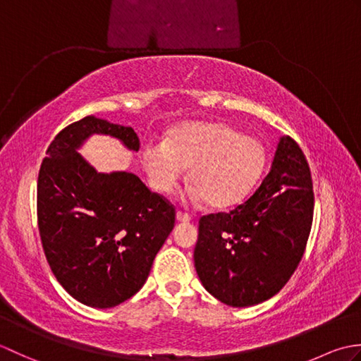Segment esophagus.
Segmentation results:
<instances>
[{
    "instance_id": "1",
    "label": "esophagus",
    "mask_w": 361,
    "mask_h": 361,
    "mask_svg": "<svg viewBox=\"0 0 361 361\" xmlns=\"http://www.w3.org/2000/svg\"><path fill=\"white\" fill-rule=\"evenodd\" d=\"M176 220L183 221V224H188V221L192 220V217L189 216L188 212H183V211H176Z\"/></svg>"
}]
</instances>
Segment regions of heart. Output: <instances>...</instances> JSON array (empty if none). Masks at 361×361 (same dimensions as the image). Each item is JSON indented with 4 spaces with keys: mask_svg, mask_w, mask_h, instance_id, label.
<instances>
[{
    "mask_svg": "<svg viewBox=\"0 0 361 361\" xmlns=\"http://www.w3.org/2000/svg\"><path fill=\"white\" fill-rule=\"evenodd\" d=\"M141 159L153 189L171 194L189 167L190 195L212 208L242 202L267 164L262 142L224 122H192L173 128L164 141L142 145Z\"/></svg>",
    "mask_w": 361,
    "mask_h": 361,
    "instance_id": "heart-1",
    "label": "heart"
}]
</instances>
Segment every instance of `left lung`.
I'll return each instance as SVG.
<instances>
[{
  "mask_svg": "<svg viewBox=\"0 0 361 361\" xmlns=\"http://www.w3.org/2000/svg\"><path fill=\"white\" fill-rule=\"evenodd\" d=\"M313 208L307 159L293 137L283 136L256 192L233 211L198 221L194 260L204 288L233 307L274 296L304 256Z\"/></svg>",
  "mask_w": 361,
  "mask_h": 361,
  "instance_id": "obj_1",
  "label": "left lung"
}]
</instances>
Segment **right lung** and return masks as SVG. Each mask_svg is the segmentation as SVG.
<instances>
[{
	"label": "right lung",
	"mask_w": 361,
	"mask_h": 361,
	"mask_svg": "<svg viewBox=\"0 0 361 361\" xmlns=\"http://www.w3.org/2000/svg\"><path fill=\"white\" fill-rule=\"evenodd\" d=\"M140 150L132 127L87 116L59 132L38 172L37 220L46 260L79 302L110 309L144 286L175 226V206L128 172L99 173L78 149L90 135Z\"/></svg>",
	"instance_id": "1"
}]
</instances>
